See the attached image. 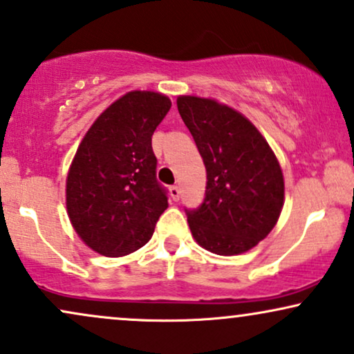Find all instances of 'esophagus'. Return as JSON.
I'll use <instances>...</instances> for the list:
<instances>
[{
	"mask_svg": "<svg viewBox=\"0 0 354 354\" xmlns=\"http://www.w3.org/2000/svg\"><path fill=\"white\" fill-rule=\"evenodd\" d=\"M169 196L173 198V201H178V199H180V188H178V186H171V188H169Z\"/></svg>",
	"mask_w": 354,
	"mask_h": 354,
	"instance_id": "obj_1",
	"label": "esophagus"
}]
</instances>
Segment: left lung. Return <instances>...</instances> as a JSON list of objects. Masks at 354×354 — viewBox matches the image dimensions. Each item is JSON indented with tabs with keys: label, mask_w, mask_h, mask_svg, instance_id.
<instances>
[{
	"label": "left lung",
	"mask_w": 354,
	"mask_h": 354,
	"mask_svg": "<svg viewBox=\"0 0 354 354\" xmlns=\"http://www.w3.org/2000/svg\"><path fill=\"white\" fill-rule=\"evenodd\" d=\"M176 104L207 174L203 204L186 209L191 234L212 254L247 252L269 236L282 212L279 160L237 110L194 95L178 97Z\"/></svg>",
	"instance_id": "8db88e82"
}]
</instances>
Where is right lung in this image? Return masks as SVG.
Listing matches in <instances>:
<instances>
[{"label":"right lung","instance_id":"1","mask_svg":"<svg viewBox=\"0 0 354 354\" xmlns=\"http://www.w3.org/2000/svg\"><path fill=\"white\" fill-rule=\"evenodd\" d=\"M169 109L163 93L129 92L80 142L67 173L66 206L72 227L95 252L120 257L138 250L168 207L151 135Z\"/></svg>","mask_w":354,"mask_h":354}]
</instances>
